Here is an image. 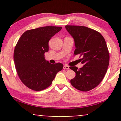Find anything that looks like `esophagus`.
<instances>
[{
  "label": "esophagus",
  "instance_id": "esophagus-1",
  "mask_svg": "<svg viewBox=\"0 0 121 121\" xmlns=\"http://www.w3.org/2000/svg\"><path fill=\"white\" fill-rule=\"evenodd\" d=\"M63 69H65V70H68V69H69V67L68 65H64L63 67Z\"/></svg>",
  "mask_w": 121,
  "mask_h": 121
}]
</instances>
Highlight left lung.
I'll return each mask as SVG.
<instances>
[{
	"label": "left lung",
	"instance_id": "8db88e82",
	"mask_svg": "<svg viewBox=\"0 0 121 121\" xmlns=\"http://www.w3.org/2000/svg\"><path fill=\"white\" fill-rule=\"evenodd\" d=\"M65 28L74 39V55L79 54L84 64L80 69L69 67L76 74L70 83L78 90L88 91L102 82L107 72L110 55L106 43L100 32L89 27L66 25Z\"/></svg>",
	"mask_w": 121,
	"mask_h": 121
}]
</instances>
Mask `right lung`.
Masks as SVG:
<instances>
[{
  "mask_svg": "<svg viewBox=\"0 0 121 121\" xmlns=\"http://www.w3.org/2000/svg\"><path fill=\"white\" fill-rule=\"evenodd\" d=\"M62 27L48 26L27 30L15 47L14 60L20 79L34 91H41L52 83L56 74L63 68L60 63H49L44 59L48 42Z\"/></svg>",
  "mask_w": 121,
  "mask_h": 121,
  "instance_id": "right-lung-1",
  "label": "right lung"
}]
</instances>
